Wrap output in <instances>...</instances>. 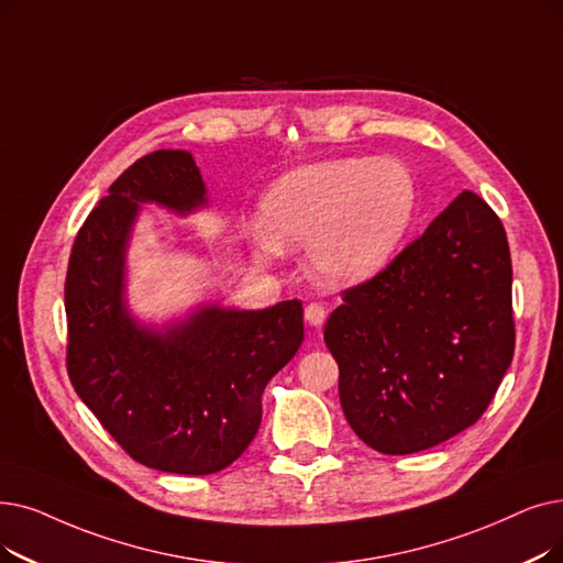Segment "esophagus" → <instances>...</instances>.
I'll use <instances>...</instances> for the list:
<instances>
[{"label":"esophagus","mask_w":563,"mask_h":563,"mask_svg":"<svg viewBox=\"0 0 563 563\" xmlns=\"http://www.w3.org/2000/svg\"><path fill=\"white\" fill-rule=\"evenodd\" d=\"M303 317L310 327H322L327 320V308L322 303H308L303 310Z\"/></svg>","instance_id":"esophagus-1"}]
</instances>
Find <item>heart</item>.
Here are the masks:
<instances>
[{"label":"heart","instance_id":"heart-1","mask_svg":"<svg viewBox=\"0 0 563 563\" xmlns=\"http://www.w3.org/2000/svg\"><path fill=\"white\" fill-rule=\"evenodd\" d=\"M413 213V181L394 158L324 161L280 177L260 202L257 257L306 246L310 274L329 287L373 278Z\"/></svg>","mask_w":563,"mask_h":563}]
</instances>
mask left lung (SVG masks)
<instances>
[{
	"label": "left lung",
	"instance_id": "left-lung-1",
	"mask_svg": "<svg viewBox=\"0 0 563 563\" xmlns=\"http://www.w3.org/2000/svg\"><path fill=\"white\" fill-rule=\"evenodd\" d=\"M510 285L501 221L462 190L384 272L342 291L324 342L365 444L417 453L483 417L516 350Z\"/></svg>",
	"mask_w": 563,
	"mask_h": 563
}]
</instances>
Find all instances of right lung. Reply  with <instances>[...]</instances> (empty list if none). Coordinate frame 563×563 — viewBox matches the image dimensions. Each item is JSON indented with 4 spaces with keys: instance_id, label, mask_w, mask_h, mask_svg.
<instances>
[{
    "instance_id": "add662e5",
    "label": "right lung",
    "mask_w": 563,
    "mask_h": 563,
    "mask_svg": "<svg viewBox=\"0 0 563 563\" xmlns=\"http://www.w3.org/2000/svg\"><path fill=\"white\" fill-rule=\"evenodd\" d=\"M142 205H209L200 167L158 150L121 175L80 228L66 274V368L80 400L144 467L207 476L249 449L262 394L303 342L301 301L264 310L202 303L163 329L126 301V251Z\"/></svg>"
}]
</instances>
